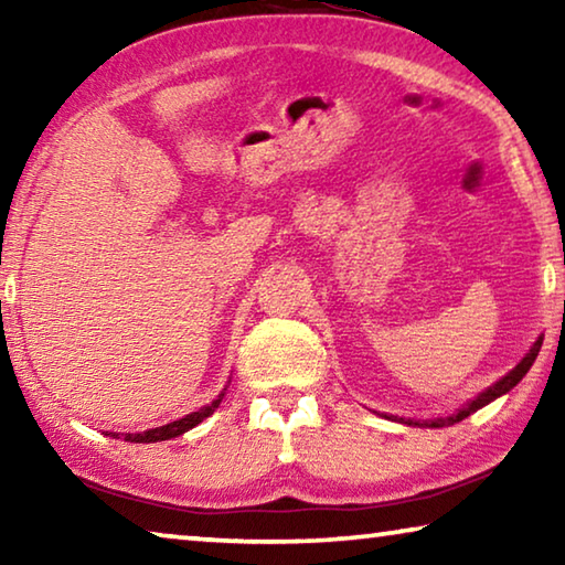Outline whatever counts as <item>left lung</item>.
Instances as JSON below:
<instances>
[{"instance_id":"8db88e82","label":"left lung","mask_w":565,"mask_h":565,"mask_svg":"<svg viewBox=\"0 0 565 565\" xmlns=\"http://www.w3.org/2000/svg\"><path fill=\"white\" fill-rule=\"evenodd\" d=\"M541 343H543V337H539V341L533 343L531 347V351L525 353L523 356V361L519 363V366H515L511 374H505L501 381H495V384L491 386V388H486L483 394H478L471 404H466L461 411H458V414H454V416H448V418H436V420H431V424L428 426H434V428H441V426H451V424H458V420H463L466 416H471L473 411H478V408H483L486 404H491L493 398H499V396H503L505 391H511L515 384H519V381L529 374V369L533 366V361H535V356H539V351H541ZM406 424L411 426V424H416V426H426V424H420V420H406Z\"/></svg>"}]
</instances>
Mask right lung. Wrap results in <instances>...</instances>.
<instances>
[{"label":"right lung","instance_id":"1","mask_svg":"<svg viewBox=\"0 0 565 565\" xmlns=\"http://www.w3.org/2000/svg\"><path fill=\"white\" fill-rule=\"evenodd\" d=\"M222 398H224V394H218V398L212 401V404H209V406L199 408V411H194V414H189V416L179 418V420H171V424H167V426L149 428V431H141V434H127V436H124V441L154 444V441H169V438H177V436H181L184 431H189V428H194L196 424H202L206 416H212L214 408L222 404ZM111 436L117 438V434H111Z\"/></svg>","mask_w":565,"mask_h":565}]
</instances>
